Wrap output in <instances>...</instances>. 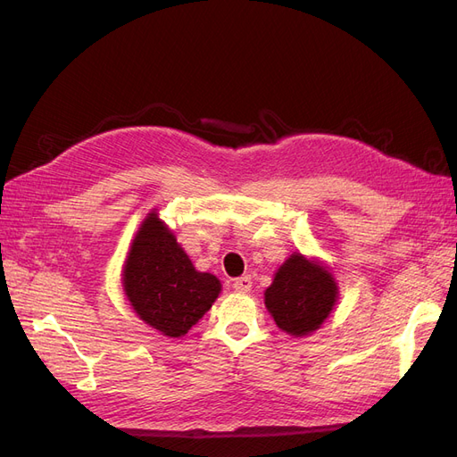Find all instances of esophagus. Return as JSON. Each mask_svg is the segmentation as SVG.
<instances>
[{
    "mask_svg": "<svg viewBox=\"0 0 457 457\" xmlns=\"http://www.w3.org/2000/svg\"><path fill=\"white\" fill-rule=\"evenodd\" d=\"M252 284H253V282H252L250 276H240V278L234 280L232 287L237 289L238 294H247V292H250V289H252Z\"/></svg>",
    "mask_w": 457,
    "mask_h": 457,
    "instance_id": "34e87169",
    "label": "esophagus"
}]
</instances>
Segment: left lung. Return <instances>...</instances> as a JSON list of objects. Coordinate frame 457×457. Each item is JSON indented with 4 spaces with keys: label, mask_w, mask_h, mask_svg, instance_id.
I'll use <instances>...</instances> for the list:
<instances>
[{
    "label": "left lung",
    "mask_w": 457,
    "mask_h": 457,
    "mask_svg": "<svg viewBox=\"0 0 457 457\" xmlns=\"http://www.w3.org/2000/svg\"><path fill=\"white\" fill-rule=\"evenodd\" d=\"M337 284L322 262L292 253L276 270L265 305L276 326L289 336H309L324 324L337 301Z\"/></svg>",
    "instance_id": "obj_1"
}]
</instances>
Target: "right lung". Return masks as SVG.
Masks as SVG:
<instances>
[{"instance_id":"1","label":"right lung","mask_w":457,"mask_h":457,"mask_svg":"<svg viewBox=\"0 0 457 457\" xmlns=\"http://www.w3.org/2000/svg\"><path fill=\"white\" fill-rule=\"evenodd\" d=\"M121 282L137 316L170 337L185 336L220 294L217 276L195 269L156 212L137 232Z\"/></svg>"}]
</instances>
